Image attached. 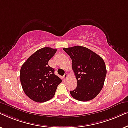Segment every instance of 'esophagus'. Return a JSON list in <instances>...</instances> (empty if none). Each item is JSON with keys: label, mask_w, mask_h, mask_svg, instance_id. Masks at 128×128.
<instances>
[{"label": "esophagus", "mask_w": 128, "mask_h": 128, "mask_svg": "<svg viewBox=\"0 0 128 128\" xmlns=\"http://www.w3.org/2000/svg\"><path fill=\"white\" fill-rule=\"evenodd\" d=\"M68 78V73H64V76H63V78H64V80H66Z\"/></svg>", "instance_id": "34e87169"}]
</instances>
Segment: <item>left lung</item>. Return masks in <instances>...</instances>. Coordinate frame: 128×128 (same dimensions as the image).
I'll use <instances>...</instances> for the list:
<instances>
[{
	"mask_svg": "<svg viewBox=\"0 0 128 128\" xmlns=\"http://www.w3.org/2000/svg\"><path fill=\"white\" fill-rule=\"evenodd\" d=\"M63 50L72 60V69L77 80V87L70 91L71 96L81 101L94 98L102 88L106 74L103 59L84 46H74Z\"/></svg>",
	"mask_w": 128,
	"mask_h": 128,
	"instance_id": "1",
	"label": "left lung"
}]
</instances>
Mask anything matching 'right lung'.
<instances>
[{
	"label": "right lung",
	"mask_w": 128,
	"mask_h": 128,
	"mask_svg": "<svg viewBox=\"0 0 128 128\" xmlns=\"http://www.w3.org/2000/svg\"><path fill=\"white\" fill-rule=\"evenodd\" d=\"M56 49L45 47L36 50L24 63L20 69V82L25 94L38 102L50 100L55 95L62 80L55 74L48 61Z\"/></svg>",
	"instance_id": "1"
}]
</instances>
